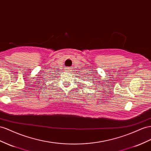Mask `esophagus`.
I'll return each instance as SVG.
<instances>
[{
	"mask_svg": "<svg viewBox=\"0 0 151 151\" xmlns=\"http://www.w3.org/2000/svg\"><path fill=\"white\" fill-rule=\"evenodd\" d=\"M69 70H70V69H69L68 68H67V71H69Z\"/></svg>",
	"mask_w": 151,
	"mask_h": 151,
	"instance_id": "esophagus-1",
	"label": "esophagus"
}]
</instances>
